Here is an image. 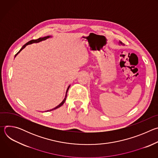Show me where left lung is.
Masks as SVG:
<instances>
[{"instance_id": "8db88e82", "label": "left lung", "mask_w": 158, "mask_h": 158, "mask_svg": "<svg viewBox=\"0 0 158 158\" xmlns=\"http://www.w3.org/2000/svg\"><path fill=\"white\" fill-rule=\"evenodd\" d=\"M119 44H121V45H124V44L122 42H121V41H119Z\"/></svg>"}]
</instances>
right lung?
<instances>
[{
	"label": "right lung",
	"instance_id": "right-lung-1",
	"mask_svg": "<svg viewBox=\"0 0 158 158\" xmlns=\"http://www.w3.org/2000/svg\"><path fill=\"white\" fill-rule=\"evenodd\" d=\"M52 36H50V35H48V36H46V37H40V38H39V39H36V40H30V41H29L28 42H27L26 44H24L23 46L22 47V48L20 49V51L15 54V57H16V56L23 49H24L26 47V46H27V45H29V44H33V43H38V42H41V41H42V40H46V39H49V38H50V37H51ZM70 86H71V85H69V86H68V87H67V90H66V93H65V98H64V99H63V101L57 106H56V107H54V108H53V109H50V110H47L46 112H48V111H51V110H55V109H57V108H59V107H60V106H62L63 104H64V103L65 102V100H66V97H67V91H68V90H69V87H70Z\"/></svg>",
	"mask_w": 158,
	"mask_h": 158
}]
</instances>
